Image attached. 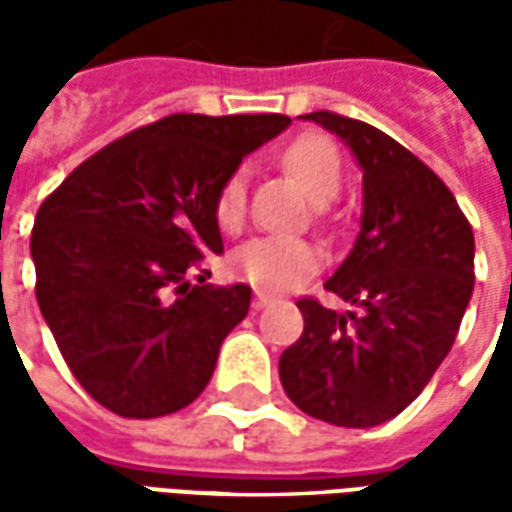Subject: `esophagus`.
<instances>
[{
    "label": "esophagus",
    "instance_id": "esophagus-1",
    "mask_svg": "<svg viewBox=\"0 0 512 512\" xmlns=\"http://www.w3.org/2000/svg\"><path fill=\"white\" fill-rule=\"evenodd\" d=\"M270 300H273L270 295H264V292H256V295H253V311H262V308H267V306H270Z\"/></svg>",
    "mask_w": 512,
    "mask_h": 512
}]
</instances>
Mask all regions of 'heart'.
I'll return each instance as SVG.
<instances>
[{
	"label": "heart",
	"instance_id": "1",
	"mask_svg": "<svg viewBox=\"0 0 512 512\" xmlns=\"http://www.w3.org/2000/svg\"><path fill=\"white\" fill-rule=\"evenodd\" d=\"M284 165L300 181V187L325 204L342 184V157L325 134L308 132L295 137L284 151ZM245 217V173H231L215 195L217 226L237 228ZM322 250L300 237L264 234L248 239L231 256V270L242 281L259 286L264 292H289L320 270Z\"/></svg>",
	"mask_w": 512,
	"mask_h": 512
}]
</instances>
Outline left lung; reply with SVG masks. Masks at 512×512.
Listing matches in <instances>:
<instances>
[{
    "instance_id": "obj_1",
    "label": "left lung",
    "mask_w": 512,
    "mask_h": 512,
    "mask_svg": "<svg viewBox=\"0 0 512 512\" xmlns=\"http://www.w3.org/2000/svg\"><path fill=\"white\" fill-rule=\"evenodd\" d=\"M342 137L364 173L361 231L325 289L297 300L303 333L278 372L289 400L336 427H375L411 405L452 350L474 289V234L444 181L364 121L300 115Z\"/></svg>"
}]
</instances>
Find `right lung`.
<instances>
[{
	"mask_svg": "<svg viewBox=\"0 0 512 512\" xmlns=\"http://www.w3.org/2000/svg\"><path fill=\"white\" fill-rule=\"evenodd\" d=\"M286 126V115H168L85 159L41 204L35 297L107 411L168 416L206 389L250 308V286L204 284L209 253H223L215 195Z\"/></svg>",
	"mask_w": 512,
	"mask_h": 512,
	"instance_id": "1",
	"label": "right lung"
}]
</instances>
